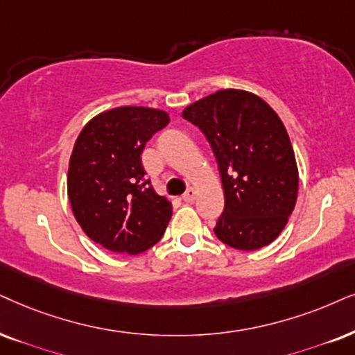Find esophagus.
I'll list each match as a JSON object with an SVG mask.
<instances>
[{
    "instance_id": "34e87169",
    "label": "esophagus",
    "mask_w": 355,
    "mask_h": 355,
    "mask_svg": "<svg viewBox=\"0 0 355 355\" xmlns=\"http://www.w3.org/2000/svg\"><path fill=\"white\" fill-rule=\"evenodd\" d=\"M182 198H183V201H185V203H193V201H195V198H196L195 188H188V190L185 191V195H183Z\"/></svg>"
}]
</instances>
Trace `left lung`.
Instances as JSON below:
<instances>
[{"label":"left lung","instance_id":"left-lung-1","mask_svg":"<svg viewBox=\"0 0 355 355\" xmlns=\"http://www.w3.org/2000/svg\"><path fill=\"white\" fill-rule=\"evenodd\" d=\"M183 118L198 125L216 157L224 213L214 234L239 250L278 237L298 196V167L288 132L262 98L226 88L191 103Z\"/></svg>","mask_w":355,"mask_h":355}]
</instances>
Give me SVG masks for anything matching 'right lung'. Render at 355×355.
Returning <instances> with one entry per match:
<instances>
[{
	"label": "right lung",
	"mask_w": 355,
	"mask_h": 355,
	"mask_svg": "<svg viewBox=\"0 0 355 355\" xmlns=\"http://www.w3.org/2000/svg\"><path fill=\"white\" fill-rule=\"evenodd\" d=\"M168 121L157 107L119 106L89 119L75 141L67 175L71 211L107 250L141 254L164 236L172 203L144 178L141 154Z\"/></svg>",
	"instance_id": "1"
}]
</instances>
